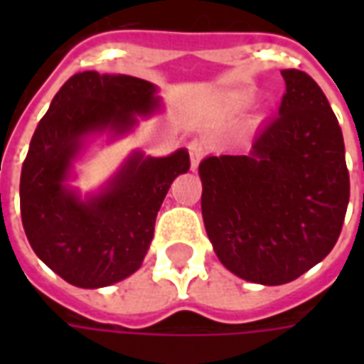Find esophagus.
<instances>
[{"mask_svg":"<svg viewBox=\"0 0 364 364\" xmlns=\"http://www.w3.org/2000/svg\"><path fill=\"white\" fill-rule=\"evenodd\" d=\"M187 148H189L191 166L197 167L198 161H200V158L205 156V142H203V140H198V138H195V140H191Z\"/></svg>","mask_w":364,"mask_h":364,"instance_id":"obj_1","label":"esophagus"}]
</instances>
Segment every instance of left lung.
Returning <instances> with one entry per match:
<instances>
[{
    "instance_id": "left-lung-1",
    "label": "left lung",
    "mask_w": 364,
    "mask_h": 364,
    "mask_svg": "<svg viewBox=\"0 0 364 364\" xmlns=\"http://www.w3.org/2000/svg\"><path fill=\"white\" fill-rule=\"evenodd\" d=\"M279 114L247 156L200 161L203 220L222 265L257 284H284L328 255L343 228L349 171L341 128L310 75L282 70Z\"/></svg>"
}]
</instances>
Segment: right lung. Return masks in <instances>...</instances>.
Here are the masks:
<instances>
[{"label": "right lung", "instance_id": "1", "mask_svg": "<svg viewBox=\"0 0 364 364\" xmlns=\"http://www.w3.org/2000/svg\"><path fill=\"white\" fill-rule=\"evenodd\" d=\"M159 107L156 85L122 74L82 72L54 95L21 169V218L33 252L74 287L101 289L140 269L156 216L187 150L167 158L134 151L99 195L82 198L66 185L90 134H127L136 114Z\"/></svg>", "mask_w": 364, "mask_h": 364}]
</instances>
